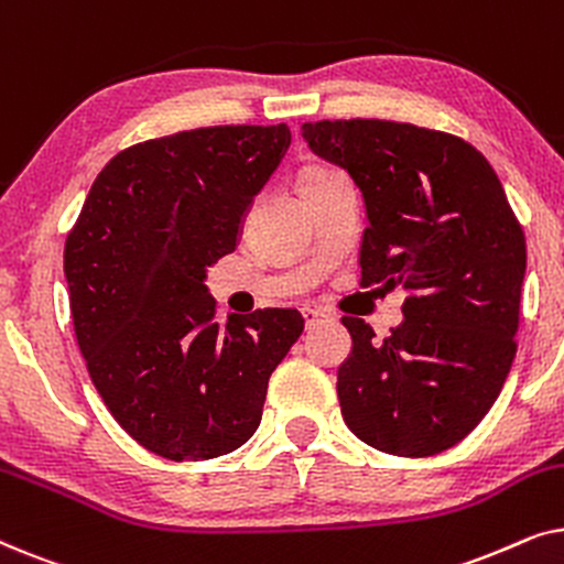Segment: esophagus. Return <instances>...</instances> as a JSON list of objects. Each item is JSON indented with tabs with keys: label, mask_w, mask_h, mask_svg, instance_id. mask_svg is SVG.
Masks as SVG:
<instances>
[{
	"label": "esophagus",
	"mask_w": 564,
	"mask_h": 564,
	"mask_svg": "<svg viewBox=\"0 0 564 564\" xmlns=\"http://www.w3.org/2000/svg\"><path fill=\"white\" fill-rule=\"evenodd\" d=\"M303 318L307 328H315L318 323L330 321V315L326 311H321V307H303Z\"/></svg>",
	"instance_id": "esophagus-1"
}]
</instances>
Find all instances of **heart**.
I'll list each match as a JSON object with an SVG mask.
<instances>
[{
	"label": "heart",
	"instance_id": "heart-1",
	"mask_svg": "<svg viewBox=\"0 0 564 564\" xmlns=\"http://www.w3.org/2000/svg\"><path fill=\"white\" fill-rule=\"evenodd\" d=\"M336 172H338V169H330V166H307L297 176V187H303V184H313L318 180H326V176L336 174Z\"/></svg>",
	"mask_w": 564,
	"mask_h": 564
}]
</instances>
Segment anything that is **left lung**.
<instances>
[{"label":"left lung","instance_id":"obj_1","mask_svg":"<svg viewBox=\"0 0 564 564\" xmlns=\"http://www.w3.org/2000/svg\"><path fill=\"white\" fill-rule=\"evenodd\" d=\"M313 153L344 166L367 205L361 288L403 284L388 338L344 315L338 403L351 434L395 457L459 444L496 403L516 357L527 241L473 143L395 120L305 122Z\"/></svg>","mask_w":564,"mask_h":564}]
</instances>
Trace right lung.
Masks as SVG:
<instances>
[{
  "label": "right lung",
  "mask_w": 564,
  "mask_h": 564,
  "mask_svg": "<svg viewBox=\"0 0 564 564\" xmlns=\"http://www.w3.org/2000/svg\"><path fill=\"white\" fill-rule=\"evenodd\" d=\"M290 128L213 126L130 145L66 236L76 344L107 411L143 449L199 462L249 442L267 384L303 334L292 307L215 321L205 267L236 249Z\"/></svg>",
  "instance_id": "add662e5"
}]
</instances>
